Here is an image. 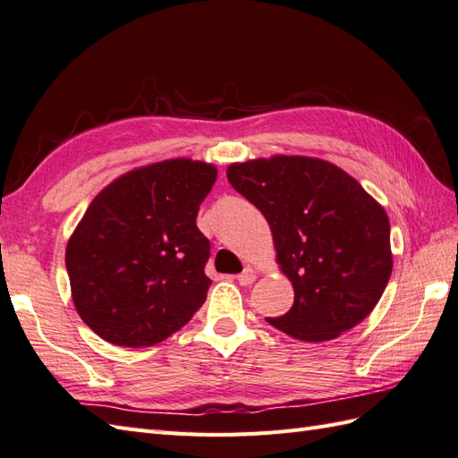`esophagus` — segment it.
Segmentation results:
<instances>
[{
  "instance_id": "34e87169",
  "label": "esophagus",
  "mask_w": 458,
  "mask_h": 458,
  "mask_svg": "<svg viewBox=\"0 0 458 458\" xmlns=\"http://www.w3.org/2000/svg\"><path fill=\"white\" fill-rule=\"evenodd\" d=\"M255 278H257V275H255L253 268H251V267H245L243 273L238 275V283H240L242 286H250V284H253Z\"/></svg>"
}]
</instances>
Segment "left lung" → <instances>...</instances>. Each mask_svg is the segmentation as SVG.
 <instances>
[{
  "label": "left lung",
  "instance_id": "left-lung-1",
  "mask_svg": "<svg viewBox=\"0 0 458 458\" xmlns=\"http://www.w3.org/2000/svg\"><path fill=\"white\" fill-rule=\"evenodd\" d=\"M228 182L261 210L294 306L267 321L306 343L336 338L377 306L393 271L385 208L335 164L276 155L230 164Z\"/></svg>",
  "mask_w": 458,
  "mask_h": 458
}]
</instances>
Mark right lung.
<instances>
[{
	"label": "right lung",
	"mask_w": 458,
	"mask_h": 458,
	"mask_svg": "<svg viewBox=\"0 0 458 458\" xmlns=\"http://www.w3.org/2000/svg\"><path fill=\"white\" fill-rule=\"evenodd\" d=\"M216 166L170 158L135 168L92 199L65 250L75 310L115 346L162 343L203 306L210 243L199 205Z\"/></svg>",
	"instance_id": "right-lung-1"
}]
</instances>
